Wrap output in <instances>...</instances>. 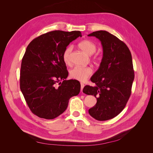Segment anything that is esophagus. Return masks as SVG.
I'll return each mask as SVG.
<instances>
[{
  "label": "esophagus",
  "instance_id": "obj_1",
  "mask_svg": "<svg viewBox=\"0 0 153 153\" xmlns=\"http://www.w3.org/2000/svg\"><path fill=\"white\" fill-rule=\"evenodd\" d=\"M84 87V84L83 83H81V92H82Z\"/></svg>",
  "mask_w": 153,
  "mask_h": 153
}]
</instances>
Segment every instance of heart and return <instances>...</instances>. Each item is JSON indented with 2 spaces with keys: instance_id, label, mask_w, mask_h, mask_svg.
I'll return each instance as SVG.
<instances>
[{
  "instance_id": "heart-1",
  "label": "heart",
  "mask_w": 153,
  "mask_h": 153,
  "mask_svg": "<svg viewBox=\"0 0 153 153\" xmlns=\"http://www.w3.org/2000/svg\"><path fill=\"white\" fill-rule=\"evenodd\" d=\"M78 46L80 49L89 55L94 54L95 52L96 49H97L96 45L93 42L88 39L82 40L81 42H79L78 44ZM72 50V46H68L64 50L62 54L63 61L64 62V63L68 64V65H69L71 63L70 56ZM93 59L96 62H99L101 60V58L100 56L98 55H95L93 57ZM92 72L93 71L92 68L89 67L76 66L70 71L69 76L72 79L77 80L79 81L84 82L90 76H91V75L92 74Z\"/></svg>"
}]
</instances>
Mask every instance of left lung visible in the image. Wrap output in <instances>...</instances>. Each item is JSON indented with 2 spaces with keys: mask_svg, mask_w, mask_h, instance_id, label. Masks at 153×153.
<instances>
[{
  "mask_svg": "<svg viewBox=\"0 0 153 153\" xmlns=\"http://www.w3.org/2000/svg\"><path fill=\"white\" fill-rule=\"evenodd\" d=\"M101 42L103 58L99 69L91 81L95 86L85 85L83 92L97 99V103L89 114L99 121L117 116L126 106L131 93L134 77L131 54L126 45L107 31L88 35Z\"/></svg>",
  "mask_w": 153,
  "mask_h": 153,
  "instance_id": "obj_1",
  "label": "left lung"
}]
</instances>
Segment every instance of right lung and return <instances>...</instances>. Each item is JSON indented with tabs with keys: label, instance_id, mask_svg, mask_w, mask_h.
<instances>
[{
	"label": "right lung",
	"instance_id": "1",
	"mask_svg": "<svg viewBox=\"0 0 153 153\" xmlns=\"http://www.w3.org/2000/svg\"><path fill=\"white\" fill-rule=\"evenodd\" d=\"M79 36H82L79 31H52L36 37L27 48L21 64L20 90L32 113L39 118L59 116L70 98L79 94L80 82L66 80L68 71L62 59L64 50Z\"/></svg>",
	"mask_w": 153,
	"mask_h": 153
}]
</instances>
